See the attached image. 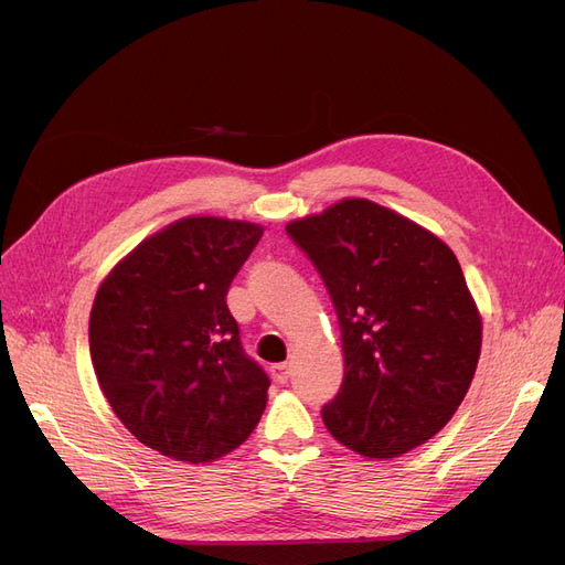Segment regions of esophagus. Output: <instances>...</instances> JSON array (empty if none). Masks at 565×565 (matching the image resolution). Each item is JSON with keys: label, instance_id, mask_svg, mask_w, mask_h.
Returning <instances> with one entry per match:
<instances>
[{"label": "esophagus", "instance_id": "34e87169", "mask_svg": "<svg viewBox=\"0 0 565 565\" xmlns=\"http://www.w3.org/2000/svg\"><path fill=\"white\" fill-rule=\"evenodd\" d=\"M289 365L287 363H276V365H271V377H274V382H278V384H287V380H289Z\"/></svg>", "mask_w": 565, "mask_h": 565}]
</instances>
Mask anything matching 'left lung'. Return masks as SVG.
Segmentation results:
<instances>
[{
  "label": "left lung",
  "instance_id": "8db88e82",
  "mask_svg": "<svg viewBox=\"0 0 565 565\" xmlns=\"http://www.w3.org/2000/svg\"><path fill=\"white\" fill-rule=\"evenodd\" d=\"M287 234L317 268L340 324L344 377L321 407L329 433L380 460L435 437L480 356V317L458 257L367 200H342Z\"/></svg>",
  "mask_w": 565,
  "mask_h": 565
}]
</instances>
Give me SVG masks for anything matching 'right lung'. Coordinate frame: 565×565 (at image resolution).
<instances>
[{
  "label": "right lung",
  "instance_id": "add662e5",
  "mask_svg": "<svg viewBox=\"0 0 565 565\" xmlns=\"http://www.w3.org/2000/svg\"><path fill=\"white\" fill-rule=\"evenodd\" d=\"M259 238L253 223L183 218L98 287L89 349L103 395L132 437L168 458L216 460L262 418L271 380L227 308Z\"/></svg>",
  "mask_w": 565,
  "mask_h": 565
}]
</instances>
